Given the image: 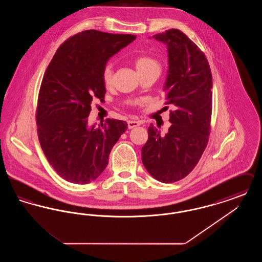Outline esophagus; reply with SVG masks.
I'll list each match as a JSON object with an SVG mask.
<instances>
[{"instance_id":"esophagus-1","label":"esophagus","mask_w":262,"mask_h":262,"mask_svg":"<svg viewBox=\"0 0 262 262\" xmlns=\"http://www.w3.org/2000/svg\"><path fill=\"white\" fill-rule=\"evenodd\" d=\"M141 125V122L139 121H134V120H130V121H127V127L128 128H134L136 126Z\"/></svg>"}]
</instances>
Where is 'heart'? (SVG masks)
I'll list each match as a JSON object with an SVG mask.
<instances>
[{
    "mask_svg": "<svg viewBox=\"0 0 262 262\" xmlns=\"http://www.w3.org/2000/svg\"><path fill=\"white\" fill-rule=\"evenodd\" d=\"M135 66L137 68V73L142 75L144 73L159 70L160 71V63L155 59L149 56L141 55L135 59ZM102 79L105 86H110L113 81V69L111 64H106L102 71ZM129 104H136L137 101H129Z\"/></svg>",
    "mask_w": 262,
    "mask_h": 262,
    "instance_id": "obj_1",
    "label": "heart"
}]
</instances>
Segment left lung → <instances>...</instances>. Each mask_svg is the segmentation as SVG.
Instances as JSON below:
<instances>
[{
    "label": "left lung",
    "mask_w": 262,
    "mask_h": 262,
    "mask_svg": "<svg viewBox=\"0 0 262 262\" xmlns=\"http://www.w3.org/2000/svg\"><path fill=\"white\" fill-rule=\"evenodd\" d=\"M153 37L167 45L169 72L165 104H172V125L161 136L151 124L141 159L149 174L165 184L178 182L198 165L211 129L212 75L204 53L186 34L169 29ZM168 107V106H167Z\"/></svg>",
    "instance_id": "obj_1"
}]
</instances>
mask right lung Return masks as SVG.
<instances>
[{"mask_svg":"<svg viewBox=\"0 0 262 262\" xmlns=\"http://www.w3.org/2000/svg\"><path fill=\"white\" fill-rule=\"evenodd\" d=\"M135 39L81 31L62 43L45 71L36 108L38 139L51 166L70 183L84 185L97 179L127 128L126 122L116 119L88 127V119L92 101L105 98L102 71L107 60Z\"/></svg>","mask_w":262,"mask_h":262,"instance_id":"add662e5","label":"right lung"}]
</instances>
